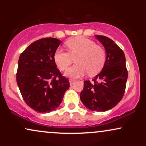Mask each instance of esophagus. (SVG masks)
Wrapping results in <instances>:
<instances>
[{"instance_id":"34e87169","label":"esophagus","mask_w":146,"mask_h":146,"mask_svg":"<svg viewBox=\"0 0 146 146\" xmlns=\"http://www.w3.org/2000/svg\"><path fill=\"white\" fill-rule=\"evenodd\" d=\"M69 83H70V85L72 86V85H73L75 83V80H69Z\"/></svg>"}]
</instances>
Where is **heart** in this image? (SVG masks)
Listing matches in <instances>:
<instances>
[{"instance_id": "heart-1", "label": "heart", "mask_w": 146, "mask_h": 146, "mask_svg": "<svg viewBox=\"0 0 146 146\" xmlns=\"http://www.w3.org/2000/svg\"><path fill=\"white\" fill-rule=\"evenodd\" d=\"M68 51L56 50L53 56L55 62L61 70H65L71 64L73 58L77 64L72 66L65 73L71 78H78L86 75L90 76L98 74L103 68L106 61V52L101 46H97L95 42L84 37H78L66 42Z\"/></svg>"}]
</instances>
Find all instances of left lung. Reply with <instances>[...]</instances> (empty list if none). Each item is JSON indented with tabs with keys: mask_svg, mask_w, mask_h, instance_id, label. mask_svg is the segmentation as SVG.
<instances>
[{
	"mask_svg": "<svg viewBox=\"0 0 146 146\" xmlns=\"http://www.w3.org/2000/svg\"><path fill=\"white\" fill-rule=\"evenodd\" d=\"M105 48L106 57L101 72L93 79L84 81L80 100L87 108L104 112L115 107L124 94L128 71L123 51L109 38L95 36Z\"/></svg>",
	"mask_w": 146,
	"mask_h": 146,
	"instance_id": "left-lung-1",
	"label": "left lung"
}]
</instances>
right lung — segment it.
<instances>
[{
  "instance_id": "obj_1",
  "label": "right lung",
  "mask_w": 146,
  "mask_h": 146,
  "mask_svg": "<svg viewBox=\"0 0 146 146\" xmlns=\"http://www.w3.org/2000/svg\"><path fill=\"white\" fill-rule=\"evenodd\" d=\"M61 43L46 38L33 42L20 56L16 81L23 100L39 113L56 110L70 84L62 75L53 56Z\"/></svg>"
}]
</instances>
